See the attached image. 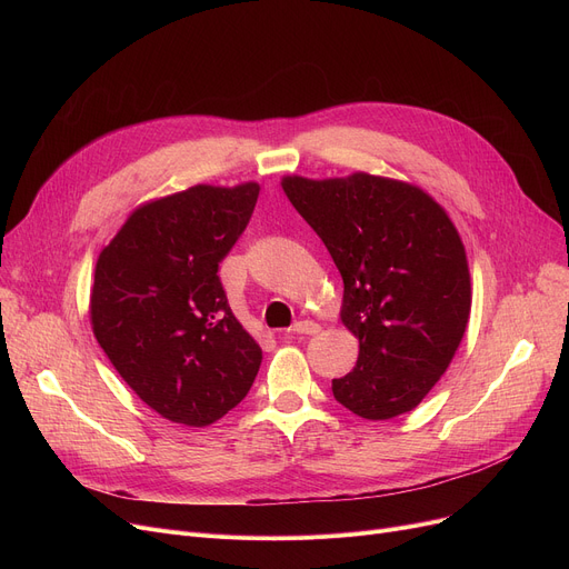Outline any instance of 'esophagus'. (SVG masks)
Masks as SVG:
<instances>
[{"label": "esophagus", "mask_w": 569, "mask_h": 569, "mask_svg": "<svg viewBox=\"0 0 569 569\" xmlns=\"http://www.w3.org/2000/svg\"><path fill=\"white\" fill-rule=\"evenodd\" d=\"M320 332V325L313 322V320H300L295 322L290 330H288V337H313Z\"/></svg>", "instance_id": "esophagus-1"}]
</instances>
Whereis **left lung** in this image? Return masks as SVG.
Returning <instances> with one entry per match:
<instances>
[{"label": "left lung", "mask_w": 569, "mask_h": 569, "mask_svg": "<svg viewBox=\"0 0 569 569\" xmlns=\"http://www.w3.org/2000/svg\"><path fill=\"white\" fill-rule=\"evenodd\" d=\"M283 191L339 267L341 318L360 339L335 399L365 420L412 410L450 367L470 316L457 228L425 191L367 172L286 177Z\"/></svg>", "instance_id": "8db88e82"}]
</instances>
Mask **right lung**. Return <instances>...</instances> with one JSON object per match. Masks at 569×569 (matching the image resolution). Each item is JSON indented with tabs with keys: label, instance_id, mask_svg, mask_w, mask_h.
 Wrapping results in <instances>:
<instances>
[{
	"label": "right lung",
	"instance_id": "right-lung-1",
	"mask_svg": "<svg viewBox=\"0 0 569 569\" xmlns=\"http://www.w3.org/2000/svg\"><path fill=\"white\" fill-rule=\"evenodd\" d=\"M260 187L198 184L138 207L101 251L94 335L161 417L207 427L242 401L262 350L230 311L219 262L247 230Z\"/></svg>",
	"mask_w": 569,
	"mask_h": 569
}]
</instances>
